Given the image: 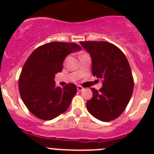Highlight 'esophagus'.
Wrapping results in <instances>:
<instances>
[{"label":"esophagus","mask_w":154,"mask_h":154,"mask_svg":"<svg viewBox=\"0 0 154 154\" xmlns=\"http://www.w3.org/2000/svg\"><path fill=\"white\" fill-rule=\"evenodd\" d=\"M77 90H78V91L81 92V91H82L83 89H84V88H83L82 86H81V85H77Z\"/></svg>","instance_id":"34e87169"}]
</instances>
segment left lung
<instances>
[{"label":"left lung","mask_w":154,"mask_h":154,"mask_svg":"<svg viewBox=\"0 0 154 154\" xmlns=\"http://www.w3.org/2000/svg\"><path fill=\"white\" fill-rule=\"evenodd\" d=\"M90 54L92 72L102 79L99 91L92 88L93 97L86 102L88 111L101 122L116 119L124 112L134 90V78L126 57L107 42H82Z\"/></svg>","instance_id":"1"}]
</instances>
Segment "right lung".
Here are the masks:
<instances>
[{"mask_svg": "<svg viewBox=\"0 0 154 154\" xmlns=\"http://www.w3.org/2000/svg\"><path fill=\"white\" fill-rule=\"evenodd\" d=\"M75 43L50 42L35 49L28 57L19 78V91L28 109L40 119L49 121L69 107L77 94L74 84L56 86L54 77L61 72L69 54L80 51Z\"/></svg>", "mask_w": 154, "mask_h": 154, "instance_id": "1", "label": "right lung"}]
</instances>
